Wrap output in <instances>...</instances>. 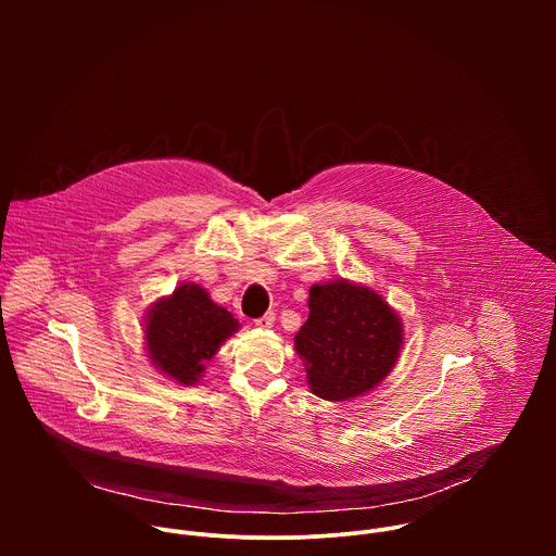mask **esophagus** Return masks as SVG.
<instances>
[{"label":"esophagus","instance_id":"1","mask_svg":"<svg viewBox=\"0 0 556 556\" xmlns=\"http://www.w3.org/2000/svg\"><path fill=\"white\" fill-rule=\"evenodd\" d=\"M275 321H277V319H275V312H266V314L262 316V319H257V321H255V326H257V328H266V330H268V328H273V326H275Z\"/></svg>","mask_w":556,"mask_h":556}]
</instances>
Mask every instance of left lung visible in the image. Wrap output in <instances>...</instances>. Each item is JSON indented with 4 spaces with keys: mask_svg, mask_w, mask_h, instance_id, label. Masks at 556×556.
Segmentation results:
<instances>
[{
    "mask_svg": "<svg viewBox=\"0 0 556 556\" xmlns=\"http://www.w3.org/2000/svg\"><path fill=\"white\" fill-rule=\"evenodd\" d=\"M307 305L294 350L319 399L350 401L384 380L403 348V324L380 294L341 279L312 286Z\"/></svg>",
    "mask_w": 556,
    "mask_h": 556,
    "instance_id": "left-lung-1",
    "label": "left lung"
}]
</instances>
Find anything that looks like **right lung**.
I'll list each match as a JSON object with an SVG mask.
<instances>
[{
  "mask_svg": "<svg viewBox=\"0 0 556 556\" xmlns=\"http://www.w3.org/2000/svg\"><path fill=\"white\" fill-rule=\"evenodd\" d=\"M240 328L232 314L213 303L198 283H182L172 296L157 299L144 321V339L151 363L178 380L195 384L204 363Z\"/></svg>",
  "mask_w": 556,
  "mask_h": 556,
  "instance_id": "add662e5",
  "label": "right lung"
}]
</instances>
